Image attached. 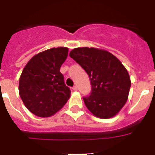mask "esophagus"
<instances>
[{"instance_id": "1", "label": "esophagus", "mask_w": 155, "mask_h": 155, "mask_svg": "<svg viewBox=\"0 0 155 155\" xmlns=\"http://www.w3.org/2000/svg\"><path fill=\"white\" fill-rule=\"evenodd\" d=\"M72 89L74 90V91H77V90H78V87H77V86H76V85H75V86H73Z\"/></svg>"}]
</instances>
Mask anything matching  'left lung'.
<instances>
[{
  "mask_svg": "<svg viewBox=\"0 0 155 155\" xmlns=\"http://www.w3.org/2000/svg\"><path fill=\"white\" fill-rule=\"evenodd\" d=\"M69 55L90 78L92 91L83 97L88 110L103 119L117 115L127 101L131 86L130 75L120 61L107 51L93 47L75 48Z\"/></svg>",
  "mask_w": 155,
  "mask_h": 155,
  "instance_id": "1",
  "label": "left lung"
}]
</instances>
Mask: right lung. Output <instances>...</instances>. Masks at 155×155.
<instances>
[{
  "instance_id": "1",
  "label": "right lung",
  "mask_w": 155,
  "mask_h": 155,
  "mask_svg": "<svg viewBox=\"0 0 155 155\" xmlns=\"http://www.w3.org/2000/svg\"><path fill=\"white\" fill-rule=\"evenodd\" d=\"M68 48L57 47L40 52L25 65L19 80V95L33 114L48 117L63 108L71 90L59 71Z\"/></svg>"
}]
</instances>
